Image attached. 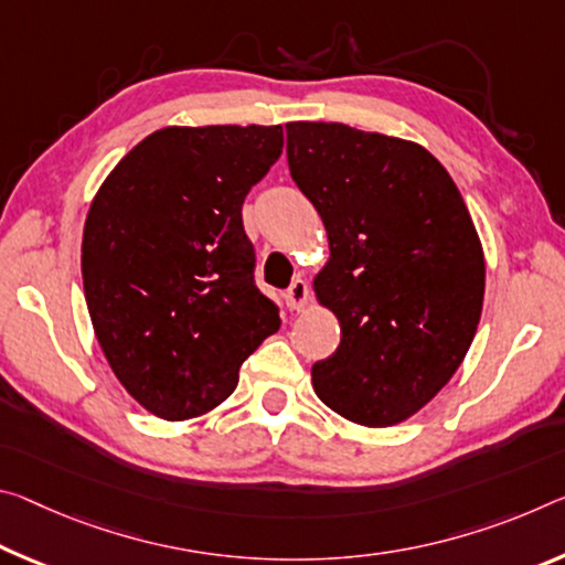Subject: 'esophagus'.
I'll list each match as a JSON object with an SVG mask.
<instances>
[{"mask_svg": "<svg viewBox=\"0 0 565 565\" xmlns=\"http://www.w3.org/2000/svg\"><path fill=\"white\" fill-rule=\"evenodd\" d=\"M284 299H286V307H289L291 311L307 309V303H309V284L303 281V279H294V284L289 286V289H286Z\"/></svg>", "mask_w": 565, "mask_h": 565, "instance_id": "obj_1", "label": "esophagus"}]
</instances>
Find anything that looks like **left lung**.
<instances>
[{
	"instance_id": "8db88e82",
	"label": "left lung",
	"mask_w": 565,
	"mask_h": 565,
	"mask_svg": "<svg viewBox=\"0 0 565 565\" xmlns=\"http://www.w3.org/2000/svg\"><path fill=\"white\" fill-rule=\"evenodd\" d=\"M286 153L324 221L315 294L342 331L311 366L317 397L354 425L405 423L452 380L480 324L486 254L468 205L412 140L301 120L286 122Z\"/></svg>"
}]
</instances>
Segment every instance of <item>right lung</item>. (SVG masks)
I'll list each match as a JSON object with an SVG mask.
<instances>
[{"mask_svg":"<svg viewBox=\"0 0 565 565\" xmlns=\"http://www.w3.org/2000/svg\"><path fill=\"white\" fill-rule=\"evenodd\" d=\"M284 148L281 125H170L110 170L83 231L97 344L125 392L168 423L201 417L279 329L254 284L241 205Z\"/></svg>","mask_w":565,"mask_h":565,"instance_id":"add662e5","label":"right lung"}]
</instances>
